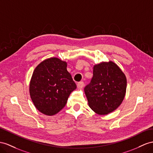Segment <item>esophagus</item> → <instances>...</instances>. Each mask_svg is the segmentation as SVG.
<instances>
[{
    "mask_svg": "<svg viewBox=\"0 0 153 153\" xmlns=\"http://www.w3.org/2000/svg\"><path fill=\"white\" fill-rule=\"evenodd\" d=\"M77 88H79V89L82 88H83V87H84V83H83V81L79 82V83H78L77 84Z\"/></svg>",
    "mask_w": 153,
    "mask_h": 153,
    "instance_id": "1",
    "label": "esophagus"
}]
</instances>
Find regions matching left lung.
Here are the masks:
<instances>
[{"mask_svg": "<svg viewBox=\"0 0 153 153\" xmlns=\"http://www.w3.org/2000/svg\"><path fill=\"white\" fill-rule=\"evenodd\" d=\"M127 78L111 61L93 67L91 83L84 88L90 108L99 115L108 114L123 102L126 93Z\"/></svg>", "mask_w": 153, "mask_h": 153, "instance_id": "1", "label": "left lung"}]
</instances>
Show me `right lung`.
I'll list each match as a JSON object with an SVG mask.
<instances>
[{
	"label": "right lung",
	"instance_id": "add662e5",
	"mask_svg": "<svg viewBox=\"0 0 153 153\" xmlns=\"http://www.w3.org/2000/svg\"><path fill=\"white\" fill-rule=\"evenodd\" d=\"M67 62L50 57L35 68L30 82L29 91L34 106L47 116L56 114L66 105L68 97L76 88Z\"/></svg>",
	"mask_w": 153,
	"mask_h": 153
}]
</instances>
